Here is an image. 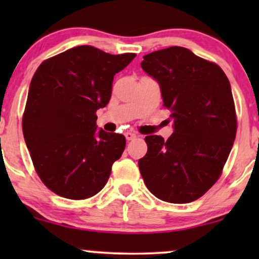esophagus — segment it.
I'll use <instances>...</instances> for the list:
<instances>
[{
	"label": "esophagus",
	"mask_w": 259,
	"mask_h": 259,
	"mask_svg": "<svg viewBox=\"0 0 259 259\" xmlns=\"http://www.w3.org/2000/svg\"><path fill=\"white\" fill-rule=\"evenodd\" d=\"M124 135H125V138H126V140H134L136 138V134L135 133H132V132H126L125 134H124Z\"/></svg>",
	"instance_id": "esophagus-1"
}]
</instances>
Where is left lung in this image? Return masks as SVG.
<instances>
[{
	"instance_id": "left-lung-1",
	"label": "left lung",
	"mask_w": 259,
	"mask_h": 259,
	"mask_svg": "<svg viewBox=\"0 0 259 259\" xmlns=\"http://www.w3.org/2000/svg\"><path fill=\"white\" fill-rule=\"evenodd\" d=\"M141 67L159 84L174 133L168 140L145 138L140 173L157 198L189 203L214 185L234 145L237 123L230 82L219 65L180 46L148 53Z\"/></svg>"
}]
</instances>
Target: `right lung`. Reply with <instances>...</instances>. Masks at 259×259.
I'll use <instances>...</instances> for the list:
<instances>
[{"label": "right lung", "instance_id": "right-lung-1", "mask_svg": "<svg viewBox=\"0 0 259 259\" xmlns=\"http://www.w3.org/2000/svg\"><path fill=\"white\" fill-rule=\"evenodd\" d=\"M135 57L82 45L46 59L35 72L23 134L35 170L55 194L85 200L108 181L126 141L97 130L96 111L111 100L115 74Z\"/></svg>", "mask_w": 259, "mask_h": 259}]
</instances>
